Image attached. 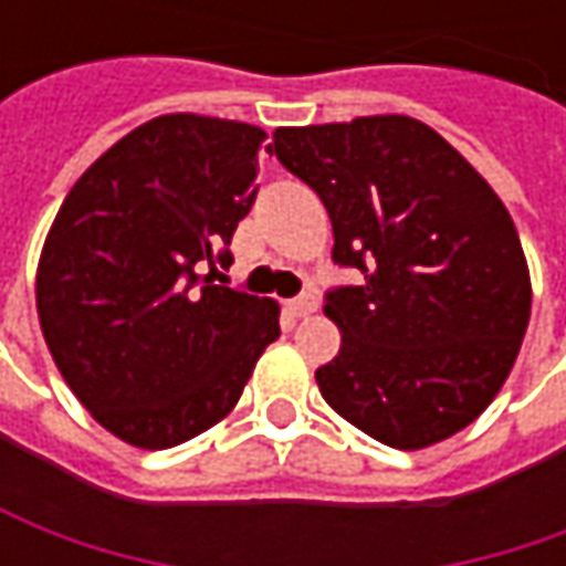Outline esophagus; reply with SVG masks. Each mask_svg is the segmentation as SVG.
I'll return each mask as SVG.
<instances>
[{"mask_svg": "<svg viewBox=\"0 0 566 566\" xmlns=\"http://www.w3.org/2000/svg\"><path fill=\"white\" fill-rule=\"evenodd\" d=\"M286 308L293 317H308L317 312V298L315 295H298L293 302H286Z\"/></svg>", "mask_w": 566, "mask_h": 566, "instance_id": "1", "label": "esophagus"}]
</instances>
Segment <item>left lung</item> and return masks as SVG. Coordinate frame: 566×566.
Returning a JSON list of instances; mask_svg holds the SVG:
<instances>
[{
    "instance_id": "obj_1",
    "label": "left lung",
    "mask_w": 566,
    "mask_h": 566,
    "mask_svg": "<svg viewBox=\"0 0 566 566\" xmlns=\"http://www.w3.org/2000/svg\"><path fill=\"white\" fill-rule=\"evenodd\" d=\"M268 150L324 201L334 261L365 273L327 293L324 315L343 334L315 371L327 406L397 450L475 422L533 308L526 254L494 188L409 116L276 128Z\"/></svg>"
}]
</instances>
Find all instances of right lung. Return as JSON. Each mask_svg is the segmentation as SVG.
Segmentation results:
<instances>
[{"instance_id": "obj_1", "label": "right lung", "mask_w": 566, "mask_h": 566, "mask_svg": "<svg viewBox=\"0 0 566 566\" xmlns=\"http://www.w3.org/2000/svg\"><path fill=\"white\" fill-rule=\"evenodd\" d=\"M264 138L249 122L157 116L87 166L55 213L40 331L72 394L125 444L166 450L227 419L280 337L273 298L213 283L254 205Z\"/></svg>"}]
</instances>
